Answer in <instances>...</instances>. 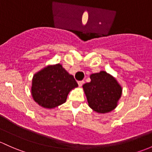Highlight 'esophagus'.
Wrapping results in <instances>:
<instances>
[{"mask_svg": "<svg viewBox=\"0 0 152 152\" xmlns=\"http://www.w3.org/2000/svg\"><path fill=\"white\" fill-rule=\"evenodd\" d=\"M84 81H78V84H79V87H81V86H82L83 84H84Z\"/></svg>", "mask_w": 152, "mask_h": 152, "instance_id": "1", "label": "esophagus"}]
</instances>
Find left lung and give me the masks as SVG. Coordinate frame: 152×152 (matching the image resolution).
Wrapping results in <instances>:
<instances>
[{"mask_svg":"<svg viewBox=\"0 0 152 152\" xmlns=\"http://www.w3.org/2000/svg\"><path fill=\"white\" fill-rule=\"evenodd\" d=\"M91 81L83 85L89 106L100 114L114 110L122 95V87L105 71L93 73Z\"/></svg>","mask_w":152,"mask_h":152,"instance_id":"8db88e82","label":"left lung"}]
</instances>
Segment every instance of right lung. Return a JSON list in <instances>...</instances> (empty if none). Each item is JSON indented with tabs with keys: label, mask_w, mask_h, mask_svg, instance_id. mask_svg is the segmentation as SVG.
Returning <instances> with one entry per match:
<instances>
[{
	"label": "right lung",
	"mask_w": 152,
	"mask_h": 152,
	"mask_svg": "<svg viewBox=\"0 0 152 152\" xmlns=\"http://www.w3.org/2000/svg\"><path fill=\"white\" fill-rule=\"evenodd\" d=\"M78 84L61 65H49L33 76L31 92L41 106L52 108L66 101L67 96Z\"/></svg>",
	"instance_id": "right-lung-1"
}]
</instances>
